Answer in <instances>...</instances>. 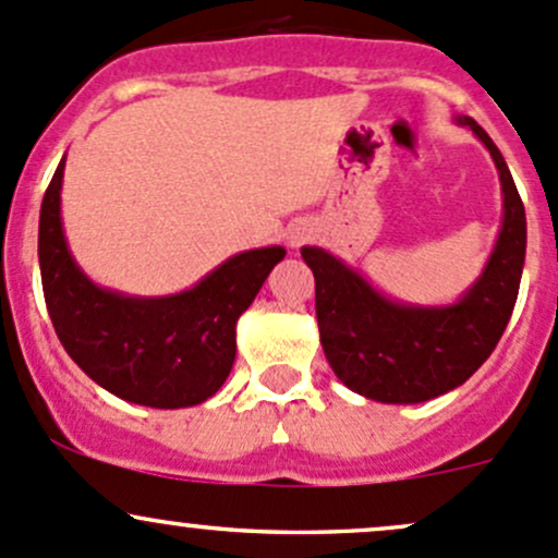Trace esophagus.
Here are the masks:
<instances>
[{"mask_svg":"<svg viewBox=\"0 0 558 558\" xmlns=\"http://www.w3.org/2000/svg\"><path fill=\"white\" fill-rule=\"evenodd\" d=\"M313 225H307V221H296V225H291L289 230H286V243L291 245V248H299L302 243H307L310 238H313Z\"/></svg>","mask_w":558,"mask_h":558,"instance_id":"obj_1","label":"esophagus"}]
</instances>
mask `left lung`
<instances>
[{"mask_svg":"<svg viewBox=\"0 0 558 558\" xmlns=\"http://www.w3.org/2000/svg\"><path fill=\"white\" fill-rule=\"evenodd\" d=\"M454 122L486 146L502 192L495 248L460 299L401 302L326 248H302L315 275V315L326 361L350 390L379 403H422L460 387L497 348L519 296L526 254L524 203L484 128L465 114Z\"/></svg>","mask_w":558,"mask_h":558,"instance_id":"obj_1","label":"left lung"}]
</instances>
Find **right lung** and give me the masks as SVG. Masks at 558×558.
I'll return each instance as SVG.
<instances>
[{
    "instance_id": "add662e5",
    "label": "right lung",
    "mask_w": 558,
    "mask_h": 558,
    "mask_svg": "<svg viewBox=\"0 0 558 558\" xmlns=\"http://www.w3.org/2000/svg\"><path fill=\"white\" fill-rule=\"evenodd\" d=\"M66 155L39 210L43 291L63 350L122 401L151 409L197 407L216 396L238 353V318L251 307L283 245L234 254L192 289L133 296L98 286L69 251L61 219Z\"/></svg>"
}]
</instances>
